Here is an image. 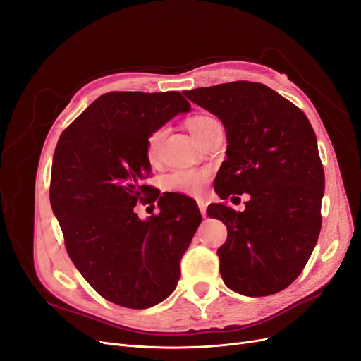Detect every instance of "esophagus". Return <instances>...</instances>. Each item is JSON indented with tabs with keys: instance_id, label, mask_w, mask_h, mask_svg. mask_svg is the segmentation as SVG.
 <instances>
[{
	"instance_id": "1",
	"label": "esophagus",
	"mask_w": 361,
	"mask_h": 361,
	"mask_svg": "<svg viewBox=\"0 0 361 361\" xmlns=\"http://www.w3.org/2000/svg\"><path fill=\"white\" fill-rule=\"evenodd\" d=\"M197 204H199V209L202 212V216L204 218L206 216V206H207L206 200L204 199H197Z\"/></svg>"
}]
</instances>
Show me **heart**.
Wrapping results in <instances>:
<instances>
[{"instance_id": "b5f03b06", "label": "heart", "mask_w": 361, "mask_h": 361, "mask_svg": "<svg viewBox=\"0 0 361 361\" xmlns=\"http://www.w3.org/2000/svg\"><path fill=\"white\" fill-rule=\"evenodd\" d=\"M216 120H214L209 116H195L190 118L188 128L191 130V134L197 138L203 130L212 125ZM162 135V129L155 130L154 134H150L147 140V155L152 158L155 155L159 138ZM207 179L206 171L202 170H179L171 173L170 176L166 179V187L167 190L173 192H182V194H197L202 191L204 187V182Z\"/></svg>"}]
</instances>
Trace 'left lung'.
Instances as JSON below:
<instances>
[{
  "label": "left lung",
  "mask_w": 361,
  "mask_h": 361,
  "mask_svg": "<svg viewBox=\"0 0 361 361\" xmlns=\"http://www.w3.org/2000/svg\"><path fill=\"white\" fill-rule=\"evenodd\" d=\"M221 120L227 149L214 190L250 195L245 211L223 203L206 215L227 227L218 248L228 289L267 297L288 288L307 264L321 231L324 169L309 118L269 87L236 81L183 92Z\"/></svg>",
  "instance_id": "8db88e82"
}]
</instances>
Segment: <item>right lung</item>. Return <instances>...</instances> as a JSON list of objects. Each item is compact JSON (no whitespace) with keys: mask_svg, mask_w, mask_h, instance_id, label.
<instances>
[{"mask_svg":"<svg viewBox=\"0 0 361 361\" xmlns=\"http://www.w3.org/2000/svg\"><path fill=\"white\" fill-rule=\"evenodd\" d=\"M190 111L179 92L105 93L68 126L54 152L49 199L69 257L117 305L149 309L171 295L202 223L192 199L159 197L143 182L150 134ZM145 200H158L160 214L141 221L135 204Z\"/></svg>","mask_w":361,"mask_h":361,"instance_id":"add662e5","label":"right lung"}]
</instances>
